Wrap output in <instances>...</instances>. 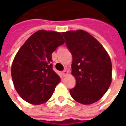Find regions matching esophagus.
<instances>
[{"mask_svg": "<svg viewBox=\"0 0 126 126\" xmlns=\"http://www.w3.org/2000/svg\"><path fill=\"white\" fill-rule=\"evenodd\" d=\"M62 74H63V76H65L66 75H67V74H68V71L67 70H64L63 71H62Z\"/></svg>", "mask_w": 126, "mask_h": 126, "instance_id": "34e87169", "label": "esophagus"}]
</instances>
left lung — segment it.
Masks as SVG:
<instances>
[{"instance_id":"1","label":"left lung","mask_w":126,"mask_h":126,"mask_svg":"<svg viewBox=\"0 0 126 126\" xmlns=\"http://www.w3.org/2000/svg\"><path fill=\"white\" fill-rule=\"evenodd\" d=\"M72 55L71 74L76 84L69 90L73 99L90 104L102 98L111 83L112 66L108 53L94 37L83 30L63 32Z\"/></svg>"}]
</instances>
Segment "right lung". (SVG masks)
<instances>
[{"label": "right lung", "instance_id": "obj_1", "mask_svg": "<svg viewBox=\"0 0 126 126\" xmlns=\"http://www.w3.org/2000/svg\"><path fill=\"white\" fill-rule=\"evenodd\" d=\"M64 43L61 33L40 30L32 34L17 52L11 74L15 90L24 100L41 104L50 98L61 80L52 69V54Z\"/></svg>", "mask_w": 126, "mask_h": 126}]
</instances>
